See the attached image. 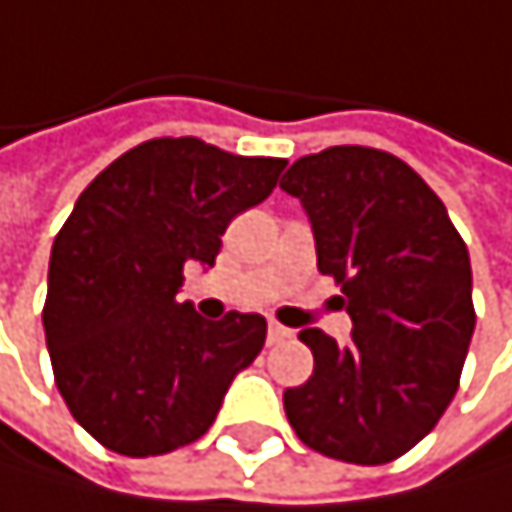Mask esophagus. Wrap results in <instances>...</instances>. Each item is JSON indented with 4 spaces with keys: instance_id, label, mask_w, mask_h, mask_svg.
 <instances>
[{
    "instance_id": "obj_1",
    "label": "esophagus",
    "mask_w": 512,
    "mask_h": 512,
    "mask_svg": "<svg viewBox=\"0 0 512 512\" xmlns=\"http://www.w3.org/2000/svg\"><path fill=\"white\" fill-rule=\"evenodd\" d=\"M291 338V328H285V325H279V322H270L267 325V344H282V341H288Z\"/></svg>"
}]
</instances>
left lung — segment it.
<instances>
[{"instance_id":"8db88e82","label":"left lung","mask_w":512,"mask_h":512,"mask_svg":"<svg viewBox=\"0 0 512 512\" xmlns=\"http://www.w3.org/2000/svg\"><path fill=\"white\" fill-rule=\"evenodd\" d=\"M279 187L307 208L319 273L353 319L347 347L322 328L298 334L316 365L285 390L288 424L334 461L390 464L458 393L476 328L467 245L421 174L375 147L304 156Z\"/></svg>"}]
</instances>
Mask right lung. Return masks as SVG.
<instances>
[{
	"label": "right lung",
	"instance_id": "1",
	"mask_svg": "<svg viewBox=\"0 0 512 512\" xmlns=\"http://www.w3.org/2000/svg\"><path fill=\"white\" fill-rule=\"evenodd\" d=\"M285 159L233 156L199 137H153L82 190L51 245L45 344L70 415L125 458L196 442L267 319H202L178 304L187 264H214L239 211L264 202Z\"/></svg>",
	"mask_w": 512,
	"mask_h": 512
}]
</instances>
